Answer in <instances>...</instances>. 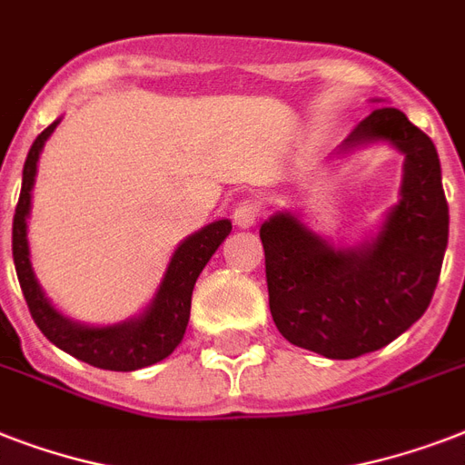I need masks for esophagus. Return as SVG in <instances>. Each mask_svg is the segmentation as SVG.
Listing matches in <instances>:
<instances>
[{"label":"esophagus","mask_w":465,"mask_h":465,"mask_svg":"<svg viewBox=\"0 0 465 465\" xmlns=\"http://www.w3.org/2000/svg\"><path fill=\"white\" fill-rule=\"evenodd\" d=\"M258 217H261V203L253 200V197H246V200L236 204V210H233V224L241 226V229L253 226Z\"/></svg>","instance_id":"obj_1"}]
</instances>
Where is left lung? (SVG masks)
I'll return each instance as SVG.
<instances>
[{
	"label": "left lung",
	"mask_w": 465,
	"mask_h": 465,
	"mask_svg": "<svg viewBox=\"0 0 465 465\" xmlns=\"http://www.w3.org/2000/svg\"><path fill=\"white\" fill-rule=\"evenodd\" d=\"M379 140L405 163L401 200L376 239L332 248L290 212L261 226L277 331L328 360H354L408 331L432 302L447 251L449 204L432 140L398 108H376L340 152Z\"/></svg>",
	"instance_id": "1"
}]
</instances>
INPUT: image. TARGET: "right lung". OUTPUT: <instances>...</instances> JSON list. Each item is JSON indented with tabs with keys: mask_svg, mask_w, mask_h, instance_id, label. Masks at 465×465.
<instances>
[{
	"mask_svg": "<svg viewBox=\"0 0 465 465\" xmlns=\"http://www.w3.org/2000/svg\"><path fill=\"white\" fill-rule=\"evenodd\" d=\"M57 123L47 125L35 137L31 152L25 156L24 183H21V195H18L16 212H14L11 251H14V265H16L18 284L24 292L25 304H28L35 325L53 345L76 360L86 361L91 367L111 369V371H134V369L156 364L173 352L185 335L193 287L214 251L232 232V222L229 219L212 222L175 248L152 304L137 318L118 325H105V328L69 321L47 302L40 290L38 280L33 275L28 239H25V219L31 212V190L35 183V171H38V156Z\"/></svg>",
	"mask_w": 465,
	"mask_h": 465,
	"instance_id": "1",
	"label": "right lung"
}]
</instances>
